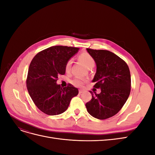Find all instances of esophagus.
Returning a JSON list of instances; mask_svg holds the SVG:
<instances>
[{
    "mask_svg": "<svg viewBox=\"0 0 155 155\" xmlns=\"http://www.w3.org/2000/svg\"><path fill=\"white\" fill-rule=\"evenodd\" d=\"M83 91H84L83 90H79V94H81V93L83 92Z\"/></svg>",
    "mask_w": 155,
    "mask_h": 155,
    "instance_id": "esophagus-1",
    "label": "esophagus"
}]
</instances>
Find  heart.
I'll return each instance as SVG.
<instances>
[{
  "label": "heart",
  "instance_id": "obj_1",
  "mask_svg": "<svg viewBox=\"0 0 155 155\" xmlns=\"http://www.w3.org/2000/svg\"><path fill=\"white\" fill-rule=\"evenodd\" d=\"M78 59L81 62H82L83 64L85 65L87 68H92L95 65L94 59V58L90 54L86 52V51H84V52L81 53L78 55ZM71 64H72L71 60H68L67 62L66 65H65V70H66L67 72L70 70V67H71ZM71 83L73 84V85L77 87H81L83 84V81L81 80V79L79 78H76L73 79L71 81Z\"/></svg>",
  "mask_w": 155,
  "mask_h": 155
}]
</instances>
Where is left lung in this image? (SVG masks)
I'll return each mask as SVG.
<instances>
[{
    "label": "left lung",
    "mask_w": 155,
    "mask_h": 155,
    "mask_svg": "<svg viewBox=\"0 0 155 155\" xmlns=\"http://www.w3.org/2000/svg\"><path fill=\"white\" fill-rule=\"evenodd\" d=\"M87 50L95 60L96 72L92 79L101 92L91 91L92 100L86 108L92 116L105 120L114 116L127 100L130 92V74L128 65L118 55L104 50Z\"/></svg>",
    "instance_id": "left-lung-1"
}]
</instances>
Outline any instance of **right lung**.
I'll return each instance as SVG.
<instances>
[{"mask_svg":"<svg viewBox=\"0 0 155 155\" xmlns=\"http://www.w3.org/2000/svg\"><path fill=\"white\" fill-rule=\"evenodd\" d=\"M78 50L70 46H54L40 51L32 59L26 87L35 105L44 113H63L72 98L78 94V89L71 84L64 88L57 84L58 76L65 74L67 62Z\"/></svg>","mask_w":155,"mask_h":155,"instance_id":"add662e5","label":"right lung"}]
</instances>
